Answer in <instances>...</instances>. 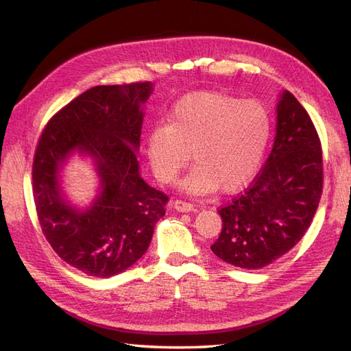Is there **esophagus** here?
I'll return each mask as SVG.
<instances>
[{
  "instance_id": "obj_1",
  "label": "esophagus",
  "mask_w": 351,
  "mask_h": 351,
  "mask_svg": "<svg viewBox=\"0 0 351 351\" xmlns=\"http://www.w3.org/2000/svg\"><path fill=\"white\" fill-rule=\"evenodd\" d=\"M171 205L178 212H192V210H195L193 204H189V202H183V200H174V202H171Z\"/></svg>"
}]
</instances>
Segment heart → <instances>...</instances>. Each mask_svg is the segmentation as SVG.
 <instances>
[{
    "label": "heart",
    "instance_id": "b5f03b06",
    "mask_svg": "<svg viewBox=\"0 0 351 351\" xmlns=\"http://www.w3.org/2000/svg\"><path fill=\"white\" fill-rule=\"evenodd\" d=\"M271 130V115L259 101L195 92L173 105L167 124L147 132L146 154L158 182L169 184L192 152L196 165L180 183L184 193L204 196L219 187L236 192L258 173Z\"/></svg>",
    "mask_w": 351,
    "mask_h": 351
}]
</instances>
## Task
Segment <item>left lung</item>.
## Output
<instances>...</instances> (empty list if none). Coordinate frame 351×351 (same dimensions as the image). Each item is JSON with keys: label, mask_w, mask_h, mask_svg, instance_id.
<instances>
[{"label": "left lung", "mask_w": 351, "mask_h": 351, "mask_svg": "<svg viewBox=\"0 0 351 351\" xmlns=\"http://www.w3.org/2000/svg\"><path fill=\"white\" fill-rule=\"evenodd\" d=\"M322 151L309 114L280 93L272 151L252 186L218 212L210 250L243 269H261L291 250L309 228L322 195Z\"/></svg>", "instance_id": "1"}]
</instances>
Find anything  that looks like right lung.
Returning a JSON list of instances; mask_svg holds the SVG:
<instances>
[{
    "label": "right lung",
    "instance_id": "right-lung-1",
    "mask_svg": "<svg viewBox=\"0 0 351 351\" xmlns=\"http://www.w3.org/2000/svg\"><path fill=\"white\" fill-rule=\"evenodd\" d=\"M151 82L95 86L60 110L42 133L32 169L39 224L51 247L90 277L110 278L139 261L168 196L141 176L143 105ZM74 154L93 159L99 195L84 208L62 190V168Z\"/></svg>",
    "mask_w": 351,
    "mask_h": 351
}]
</instances>
